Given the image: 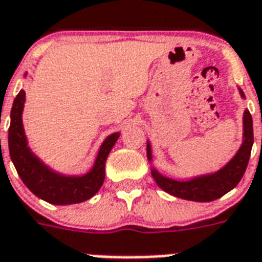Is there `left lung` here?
<instances>
[{
    "label": "left lung",
    "instance_id": "1",
    "mask_svg": "<svg viewBox=\"0 0 262 262\" xmlns=\"http://www.w3.org/2000/svg\"><path fill=\"white\" fill-rule=\"evenodd\" d=\"M239 94L242 98H246L241 89ZM253 120L249 111L243 112V137L242 145L235 153V156L219 171L204 173V175L192 176L187 180H176L160 173L154 165H151L150 172L154 182L161 190L173 196L182 200L195 201V202H210L223 196L241 182L243 173L246 171L247 163L250 159L251 146H253ZM146 153L150 164H153V154L150 141L146 143Z\"/></svg>",
    "mask_w": 262,
    "mask_h": 262
}]
</instances>
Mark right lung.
<instances>
[{
  "label": "right lung",
  "instance_id": "add662e5",
  "mask_svg": "<svg viewBox=\"0 0 262 262\" xmlns=\"http://www.w3.org/2000/svg\"><path fill=\"white\" fill-rule=\"evenodd\" d=\"M24 102L26 91L20 90L13 101L8 134L9 154L20 179L32 194L49 204L72 205L90 200L105 180V163L120 133H113L105 138L90 171L83 175H64L45 164L28 145L23 125Z\"/></svg>",
  "mask_w": 262,
  "mask_h": 262
}]
</instances>
